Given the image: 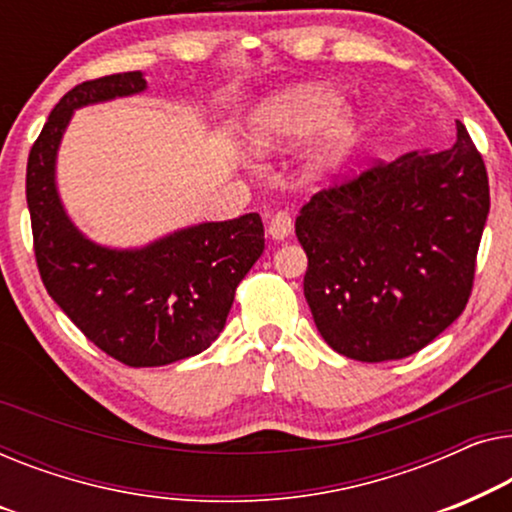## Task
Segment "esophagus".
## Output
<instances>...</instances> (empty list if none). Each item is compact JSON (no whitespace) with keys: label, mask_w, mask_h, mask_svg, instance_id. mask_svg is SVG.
Returning <instances> with one entry per match:
<instances>
[{"label":"esophagus","mask_w":512,"mask_h":512,"mask_svg":"<svg viewBox=\"0 0 512 512\" xmlns=\"http://www.w3.org/2000/svg\"><path fill=\"white\" fill-rule=\"evenodd\" d=\"M292 229H294V220H292L290 213L278 211V213L271 215V220H269V236H271V239L285 241L287 236L292 234Z\"/></svg>","instance_id":"obj_1"}]
</instances>
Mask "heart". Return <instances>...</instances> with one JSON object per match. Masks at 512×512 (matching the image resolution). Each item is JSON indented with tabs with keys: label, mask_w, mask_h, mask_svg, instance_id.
<instances>
[{
	"label": "heart",
	"mask_w": 512,
	"mask_h": 512,
	"mask_svg": "<svg viewBox=\"0 0 512 512\" xmlns=\"http://www.w3.org/2000/svg\"><path fill=\"white\" fill-rule=\"evenodd\" d=\"M343 109V99L331 90L297 88L283 92V95L259 106L253 122H250V141L257 150H273L280 143L306 139V136H313L334 125V132H331V139L322 150L320 160L329 164L345 153V148L350 146L352 132H355L352 122H338Z\"/></svg>",
	"instance_id": "1"
}]
</instances>
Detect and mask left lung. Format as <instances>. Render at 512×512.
Returning a JSON list of instances; mask_svg holds the SVG:
<instances>
[{
	"instance_id": "obj_1",
	"label": "left lung",
	"mask_w": 512,
	"mask_h": 512,
	"mask_svg": "<svg viewBox=\"0 0 512 512\" xmlns=\"http://www.w3.org/2000/svg\"><path fill=\"white\" fill-rule=\"evenodd\" d=\"M487 213V169L462 122L448 150L376 160L315 192L294 229L329 348L387 362L434 341L469 304Z\"/></svg>"
}]
</instances>
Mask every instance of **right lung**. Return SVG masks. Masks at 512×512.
<instances>
[{
	"label": "right lung",
	"mask_w": 512,
	"mask_h": 512,
	"mask_svg": "<svg viewBox=\"0 0 512 512\" xmlns=\"http://www.w3.org/2000/svg\"><path fill=\"white\" fill-rule=\"evenodd\" d=\"M143 88L141 71L71 88L50 111L27 160V206L43 285L88 341L134 369L206 350L264 250L257 213L204 222L143 250L95 246L71 225L55 190V155L71 113Z\"/></svg>",
	"instance_id": "add662e5"
}]
</instances>
